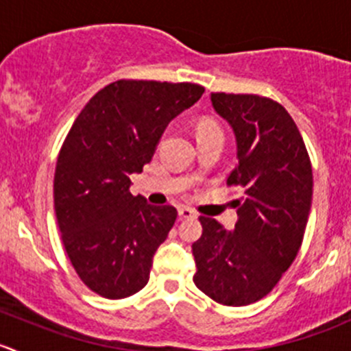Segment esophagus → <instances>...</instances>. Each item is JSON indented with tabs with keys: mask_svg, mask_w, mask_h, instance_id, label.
Instances as JSON below:
<instances>
[{
	"mask_svg": "<svg viewBox=\"0 0 351 351\" xmlns=\"http://www.w3.org/2000/svg\"><path fill=\"white\" fill-rule=\"evenodd\" d=\"M178 217H180V221H183V219H195L197 214L192 210V208L180 207L178 208Z\"/></svg>",
	"mask_w": 351,
	"mask_h": 351,
	"instance_id": "1",
	"label": "esophagus"
}]
</instances>
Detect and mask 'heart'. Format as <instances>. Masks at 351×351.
Segmentation results:
<instances>
[{"label":"heart","mask_w":351,"mask_h":351,"mask_svg":"<svg viewBox=\"0 0 351 351\" xmlns=\"http://www.w3.org/2000/svg\"><path fill=\"white\" fill-rule=\"evenodd\" d=\"M198 134H207V132H221L219 125L215 122H210V120H204V122L198 123L197 127Z\"/></svg>","instance_id":"b5f03b06"}]
</instances>
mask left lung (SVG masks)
Segmentation results:
<instances>
[{
    "mask_svg": "<svg viewBox=\"0 0 351 351\" xmlns=\"http://www.w3.org/2000/svg\"><path fill=\"white\" fill-rule=\"evenodd\" d=\"M215 113L231 125L238 165L228 185L243 190L238 222L228 231L200 217L192 244L193 282L224 306L263 299L299 253L313 200V168L302 136L289 112L258 95L212 93Z\"/></svg>",
    "mask_w": 351,
    "mask_h": 351,
    "instance_id": "8db88e82",
    "label": "left lung"
}]
</instances>
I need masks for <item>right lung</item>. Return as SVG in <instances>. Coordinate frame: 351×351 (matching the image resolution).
I'll list each match as a JSON object with an SVG mask.
<instances>
[{
	"label": "right lung",
	"instance_id": "right-lung-1",
	"mask_svg": "<svg viewBox=\"0 0 351 351\" xmlns=\"http://www.w3.org/2000/svg\"><path fill=\"white\" fill-rule=\"evenodd\" d=\"M192 83L120 80L98 91L67 134L54 175V208L81 280L107 299L139 292L176 221L171 205L130 193L175 117L200 100Z\"/></svg>",
	"mask_w": 351,
	"mask_h": 351
}]
</instances>
